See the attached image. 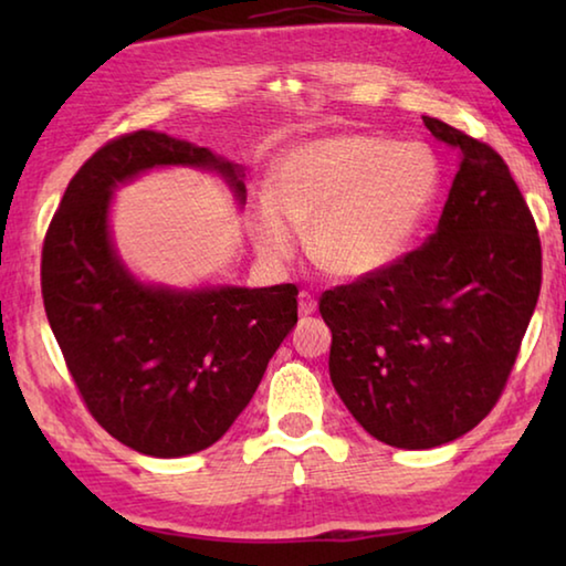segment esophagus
<instances>
[{
	"mask_svg": "<svg viewBox=\"0 0 566 566\" xmlns=\"http://www.w3.org/2000/svg\"><path fill=\"white\" fill-rule=\"evenodd\" d=\"M314 310H317V300L310 292H302L300 294V314L302 317H310V314H314Z\"/></svg>",
	"mask_w": 566,
	"mask_h": 566,
	"instance_id": "34e87169",
	"label": "esophagus"
}]
</instances>
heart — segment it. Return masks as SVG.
<instances>
[{
	"mask_svg": "<svg viewBox=\"0 0 566 566\" xmlns=\"http://www.w3.org/2000/svg\"><path fill=\"white\" fill-rule=\"evenodd\" d=\"M442 185L432 149L379 134L312 139L276 161L260 197L254 242L264 260L294 254L296 224H310V254L334 276H367L407 252Z\"/></svg>",
	"mask_w": 566,
	"mask_h": 566,
	"instance_id": "heart-1",
	"label": "heart"
}]
</instances>
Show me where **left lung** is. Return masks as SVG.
I'll return each mask as SVG.
<instances>
[{"instance_id":"left-lung-1","label":"left lung","mask_w":566,"mask_h":566,"mask_svg":"<svg viewBox=\"0 0 566 566\" xmlns=\"http://www.w3.org/2000/svg\"><path fill=\"white\" fill-rule=\"evenodd\" d=\"M424 127L459 155L437 232L319 296L334 389L399 449L447 444L490 415L542 286L539 234L500 151L442 119Z\"/></svg>"}]
</instances>
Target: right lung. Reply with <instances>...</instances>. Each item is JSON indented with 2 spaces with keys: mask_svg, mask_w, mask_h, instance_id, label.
Segmentation results:
<instances>
[{
  "mask_svg": "<svg viewBox=\"0 0 566 566\" xmlns=\"http://www.w3.org/2000/svg\"><path fill=\"white\" fill-rule=\"evenodd\" d=\"M161 165L219 169L244 202L239 167L161 132L109 139L72 177L42 247V300L76 391L97 424L149 457L212 447L260 387L296 324L294 284L171 292L119 264L112 189Z\"/></svg>",
  "mask_w": 566,
  "mask_h": 566,
  "instance_id": "right-lung-1",
  "label": "right lung"
}]
</instances>
